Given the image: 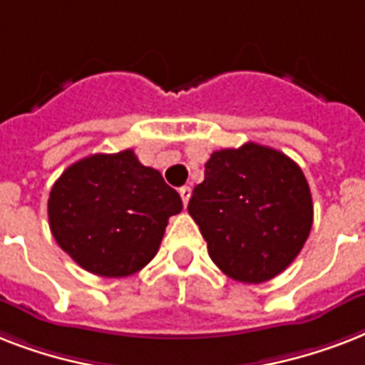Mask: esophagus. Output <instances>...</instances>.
<instances>
[{"instance_id":"esophagus-1","label":"esophagus","mask_w":365,"mask_h":365,"mask_svg":"<svg viewBox=\"0 0 365 365\" xmlns=\"http://www.w3.org/2000/svg\"><path fill=\"white\" fill-rule=\"evenodd\" d=\"M180 197H182V200H183V206H187L189 199H191V187L180 189Z\"/></svg>"}]
</instances>
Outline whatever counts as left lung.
Here are the masks:
<instances>
[{
    "instance_id": "left-lung-1",
    "label": "left lung",
    "mask_w": 365,
    "mask_h": 365,
    "mask_svg": "<svg viewBox=\"0 0 365 365\" xmlns=\"http://www.w3.org/2000/svg\"><path fill=\"white\" fill-rule=\"evenodd\" d=\"M187 210L212 261L246 284L280 274L312 227L311 189L299 165L254 142L210 155Z\"/></svg>"
}]
</instances>
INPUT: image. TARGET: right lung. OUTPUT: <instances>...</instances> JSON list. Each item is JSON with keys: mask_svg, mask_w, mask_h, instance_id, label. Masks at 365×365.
I'll list each match as a JSON object with an SVG mask.
<instances>
[{"mask_svg": "<svg viewBox=\"0 0 365 365\" xmlns=\"http://www.w3.org/2000/svg\"><path fill=\"white\" fill-rule=\"evenodd\" d=\"M182 199L132 149L77 160L54 182L48 225L58 246L85 271L134 274L159 252L168 217Z\"/></svg>", "mask_w": 365, "mask_h": 365, "instance_id": "1", "label": "right lung"}]
</instances>
